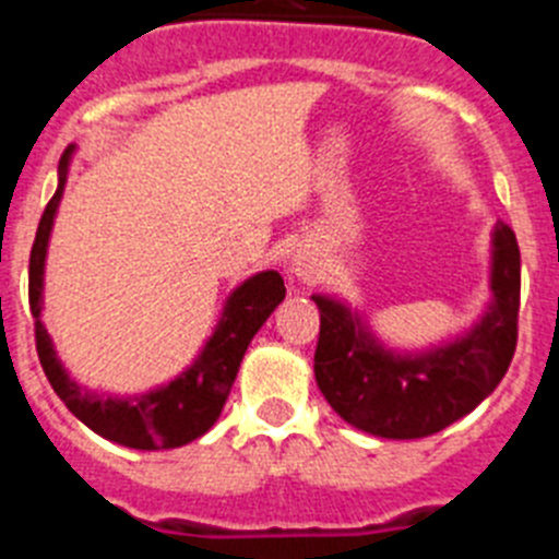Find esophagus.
I'll use <instances>...</instances> for the list:
<instances>
[{
    "label": "esophagus",
    "mask_w": 559,
    "mask_h": 559,
    "mask_svg": "<svg viewBox=\"0 0 559 559\" xmlns=\"http://www.w3.org/2000/svg\"><path fill=\"white\" fill-rule=\"evenodd\" d=\"M294 271H296V276H302V280H310V276H313V265L305 263V260H296Z\"/></svg>",
    "instance_id": "34e87169"
}]
</instances>
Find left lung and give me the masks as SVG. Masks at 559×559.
Instances as JSON below:
<instances>
[{
	"mask_svg": "<svg viewBox=\"0 0 559 559\" xmlns=\"http://www.w3.org/2000/svg\"><path fill=\"white\" fill-rule=\"evenodd\" d=\"M492 305L464 338L423 355L380 347L349 308L328 296L319 305L316 383L349 426L383 439H419L471 414L501 383L515 355L521 308V249L498 221L492 235Z\"/></svg>",
	"mask_w": 559,
	"mask_h": 559,
	"instance_id": "8db88e82",
	"label": "left lung"
}]
</instances>
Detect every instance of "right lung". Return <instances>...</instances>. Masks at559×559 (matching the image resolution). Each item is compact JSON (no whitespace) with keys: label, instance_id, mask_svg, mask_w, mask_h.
Instances as JSON below:
<instances>
[{"label":"right lung","instance_id":"obj_1","mask_svg":"<svg viewBox=\"0 0 559 559\" xmlns=\"http://www.w3.org/2000/svg\"><path fill=\"white\" fill-rule=\"evenodd\" d=\"M72 151H63L61 165H58V190L49 199L41 221H38L36 240L29 251V313L36 319V349L41 360L44 374L49 386L56 389L63 406L81 419L100 437L111 439L117 445L136 448V451H167V448H181L201 433L215 426V419L224 412V403L229 397V389L237 378L240 360L249 349L254 333L265 324L274 308L285 299V283L276 271L246 280L235 294L226 299L224 316H221L218 330L206 341L204 353L195 358L187 372L170 380L167 386L153 389L133 400L100 397L95 392H86L69 380L67 369L61 367L52 341L41 324V288H44V257H47L49 229L52 218L61 204V192L67 185V167Z\"/></svg>","mask_w":559,"mask_h":559}]
</instances>
